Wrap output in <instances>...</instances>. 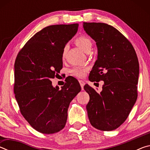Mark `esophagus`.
<instances>
[{
	"instance_id": "1",
	"label": "esophagus",
	"mask_w": 150,
	"mask_h": 150,
	"mask_svg": "<svg viewBox=\"0 0 150 150\" xmlns=\"http://www.w3.org/2000/svg\"><path fill=\"white\" fill-rule=\"evenodd\" d=\"M79 83H80V85L81 87V88H82V90H83V87H84V85H85V82L83 81H79Z\"/></svg>"
}]
</instances>
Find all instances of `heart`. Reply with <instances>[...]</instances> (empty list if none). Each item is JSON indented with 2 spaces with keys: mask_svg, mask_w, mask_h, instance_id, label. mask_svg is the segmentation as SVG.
Listing matches in <instances>:
<instances>
[{
  "mask_svg": "<svg viewBox=\"0 0 150 150\" xmlns=\"http://www.w3.org/2000/svg\"><path fill=\"white\" fill-rule=\"evenodd\" d=\"M75 44L78 45L81 50H83L85 52L87 53L88 51H90L92 47V42H91V39L89 38L85 35H81V36L78 37L77 39L75 40ZM67 47H65L64 49L63 50L62 55L64 57L65 56L66 52H67ZM87 71V67H75L71 69V72L73 75L76 76L78 77H82L85 75V72Z\"/></svg>",
  "mask_w": 150,
  "mask_h": 150,
  "instance_id": "1",
  "label": "heart"
}]
</instances>
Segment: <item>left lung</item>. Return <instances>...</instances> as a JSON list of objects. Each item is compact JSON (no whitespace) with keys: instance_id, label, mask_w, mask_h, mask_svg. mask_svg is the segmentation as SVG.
Listing matches in <instances>:
<instances>
[{"instance_id":"left-lung-1","label":"left lung","mask_w":150,"mask_h":150,"mask_svg":"<svg viewBox=\"0 0 150 150\" xmlns=\"http://www.w3.org/2000/svg\"><path fill=\"white\" fill-rule=\"evenodd\" d=\"M83 26L98 50L89 80L104 81L100 93L84 86L90 96L86 106L88 117L98 130H115L128 118L137 99L138 57L131 43L112 26L96 22H83Z\"/></svg>"}]
</instances>
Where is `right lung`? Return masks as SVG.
Returning a JSON list of instances; mask_svg holds the SVG:
<instances>
[{
  "label": "right lung",
  "instance_id": "add662e5",
  "mask_svg": "<svg viewBox=\"0 0 150 150\" xmlns=\"http://www.w3.org/2000/svg\"><path fill=\"white\" fill-rule=\"evenodd\" d=\"M78 24L52 25L30 38L18 54L14 63L15 94L20 112L33 128L54 134L64 128L69 104L81 90L70 77L59 90L55 78L63 67L62 53L76 34Z\"/></svg>",
  "mask_w": 150,
  "mask_h": 150
}]
</instances>
